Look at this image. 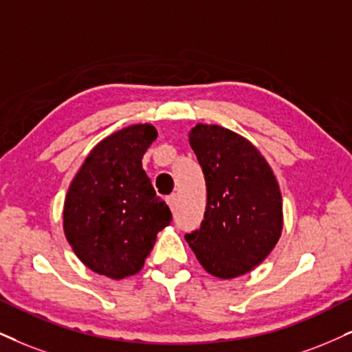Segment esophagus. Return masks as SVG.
<instances>
[{"label":"esophagus","mask_w":352,"mask_h":352,"mask_svg":"<svg viewBox=\"0 0 352 352\" xmlns=\"http://www.w3.org/2000/svg\"><path fill=\"white\" fill-rule=\"evenodd\" d=\"M166 201H168V206L171 207L173 210H175V207H176V194H171V196H168Z\"/></svg>","instance_id":"obj_1"}]
</instances>
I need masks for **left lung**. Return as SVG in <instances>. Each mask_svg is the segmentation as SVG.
I'll use <instances>...</instances> for the list:
<instances>
[{"mask_svg":"<svg viewBox=\"0 0 352 352\" xmlns=\"http://www.w3.org/2000/svg\"><path fill=\"white\" fill-rule=\"evenodd\" d=\"M189 143L207 186L201 228L186 241L207 272L232 279L264 261L282 232L274 173L254 145L220 125L197 124Z\"/></svg>","mask_w":352,"mask_h":352,"instance_id":"8db88e82","label":"left lung"}]
</instances>
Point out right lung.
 Returning <instances> with one entry per match:
<instances>
[{"mask_svg": "<svg viewBox=\"0 0 352 352\" xmlns=\"http://www.w3.org/2000/svg\"><path fill=\"white\" fill-rule=\"evenodd\" d=\"M158 132L137 124L99 142L86 156L65 199V236L81 263L111 279L137 274L156 233L173 220L142 168Z\"/></svg>", "mask_w": 352, "mask_h": 352, "instance_id": "1", "label": "right lung"}]
</instances>
